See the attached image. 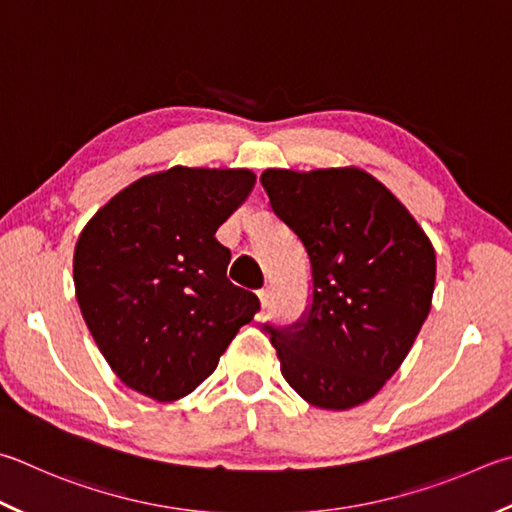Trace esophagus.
Masks as SVG:
<instances>
[{
	"instance_id": "obj_1",
	"label": "esophagus",
	"mask_w": 512,
	"mask_h": 512,
	"mask_svg": "<svg viewBox=\"0 0 512 512\" xmlns=\"http://www.w3.org/2000/svg\"><path fill=\"white\" fill-rule=\"evenodd\" d=\"M257 295H259V302H262V306L266 309V306L271 304V297H273L271 295V288H262V291H259Z\"/></svg>"
}]
</instances>
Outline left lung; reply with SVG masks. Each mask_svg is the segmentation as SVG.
I'll list each match as a JSON object with an SVG mask.
<instances>
[{
  "mask_svg": "<svg viewBox=\"0 0 512 512\" xmlns=\"http://www.w3.org/2000/svg\"><path fill=\"white\" fill-rule=\"evenodd\" d=\"M271 208L311 262L309 313L268 327L286 383L342 412L376 396L432 309L434 246L401 201L360 167L262 176Z\"/></svg>",
  "mask_w": 512,
  "mask_h": 512,
  "instance_id": "8db88e82",
  "label": "left lung"
}]
</instances>
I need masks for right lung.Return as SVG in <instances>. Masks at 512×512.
Here are the masks:
<instances>
[{"instance_id": "1", "label": "right lung", "mask_w": 512, "mask_h": 512, "mask_svg": "<svg viewBox=\"0 0 512 512\" xmlns=\"http://www.w3.org/2000/svg\"><path fill=\"white\" fill-rule=\"evenodd\" d=\"M257 176L183 167L141 176L82 228L73 282L87 327L114 374L134 392L170 403L217 369L255 318V293L232 284L230 250L215 232Z\"/></svg>"}]
</instances>
